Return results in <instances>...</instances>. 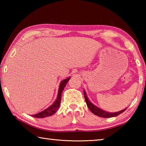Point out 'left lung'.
I'll return each mask as SVG.
<instances>
[{"label":"left lung","mask_w":146,"mask_h":146,"mask_svg":"<svg viewBox=\"0 0 146 146\" xmlns=\"http://www.w3.org/2000/svg\"><path fill=\"white\" fill-rule=\"evenodd\" d=\"M84 98H85L86 104H87L88 108L90 109V110L93 113V114L97 115L100 117L111 118V117H117V116L119 115L120 114H121V113H123L127 109V108H125V109H124V110H123L122 111H118V112H116V113L106 112V111H105L101 110V109L98 108V107H97V106H95V105L91 103L90 100H89L87 95H86V93L85 92V91H84Z\"/></svg>","instance_id":"obj_1"}]
</instances>
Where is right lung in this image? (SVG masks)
<instances>
[{
  "instance_id": "right-lung-1",
  "label": "right lung",
  "mask_w": 146,
  "mask_h": 146,
  "mask_svg": "<svg viewBox=\"0 0 146 146\" xmlns=\"http://www.w3.org/2000/svg\"><path fill=\"white\" fill-rule=\"evenodd\" d=\"M70 77H68L67 78L64 79L63 80L60 84V86H59V89H58V95H57V98L55 100V102H54L52 105L49 106V108H48L46 110H44L42 111V112H40L37 113V114L33 115V117H35V118H45L47 117H49V116H51L53 115L54 113H55L56 111L60 106V101H61V96H62V93L64 90V88L66 85V84L68 83V82L70 80ZM32 117V115H31Z\"/></svg>"
}]
</instances>
